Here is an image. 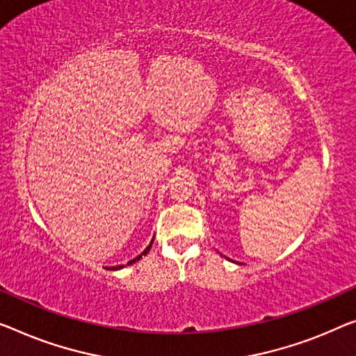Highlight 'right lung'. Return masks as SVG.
<instances>
[{
	"mask_svg": "<svg viewBox=\"0 0 356 356\" xmlns=\"http://www.w3.org/2000/svg\"><path fill=\"white\" fill-rule=\"evenodd\" d=\"M152 243H153V240H152ZM152 243H150V245H148L147 246V249H145V251L144 252H142V254H139V256H137L136 259H132V261L131 262H127V265H131V264H134V262H137V261H140V259H142V256H145V254H148V251H150V248H152ZM124 267V265H118V267H113V270H118V268H123Z\"/></svg>",
	"mask_w": 356,
	"mask_h": 356,
	"instance_id": "right-lung-1",
	"label": "right lung"
}]
</instances>
